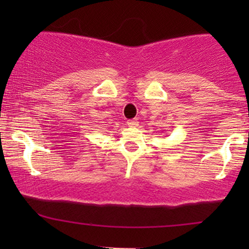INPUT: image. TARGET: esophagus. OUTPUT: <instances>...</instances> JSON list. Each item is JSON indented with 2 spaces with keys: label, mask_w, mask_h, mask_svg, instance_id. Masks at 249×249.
<instances>
[{
  "label": "esophagus",
  "mask_w": 249,
  "mask_h": 249,
  "mask_svg": "<svg viewBox=\"0 0 249 249\" xmlns=\"http://www.w3.org/2000/svg\"><path fill=\"white\" fill-rule=\"evenodd\" d=\"M127 125L130 127H136L138 126V119H131V121L127 122Z\"/></svg>",
  "instance_id": "34e87169"
}]
</instances>
